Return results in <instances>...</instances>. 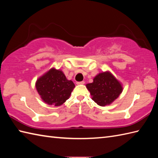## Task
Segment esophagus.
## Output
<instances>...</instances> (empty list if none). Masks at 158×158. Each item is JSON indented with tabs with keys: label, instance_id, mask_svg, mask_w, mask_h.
I'll use <instances>...</instances> for the list:
<instances>
[{
	"label": "esophagus",
	"instance_id": "1",
	"mask_svg": "<svg viewBox=\"0 0 158 158\" xmlns=\"http://www.w3.org/2000/svg\"><path fill=\"white\" fill-rule=\"evenodd\" d=\"M76 83L77 85H83L85 83V82L84 81H77Z\"/></svg>",
	"mask_w": 158,
	"mask_h": 158
}]
</instances>
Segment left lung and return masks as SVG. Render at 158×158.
I'll list each match as a JSON object with an SVG mask.
<instances>
[{
    "label": "left lung",
    "mask_w": 158,
    "mask_h": 158,
    "mask_svg": "<svg viewBox=\"0 0 158 158\" xmlns=\"http://www.w3.org/2000/svg\"><path fill=\"white\" fill-rule=\"evenodd\" d=\"M86 87L94 101L102 106L112 103L122 92V85L109 72L99 73Z\"/></svg>",
    "instance_id": "left-lung-1"
}]
</instances>
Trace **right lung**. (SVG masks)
I'll list each match as a JSON object with an SVG mask.
<instances>
[{
  "label": "right lung",
  "instance_id": "right-lung-1",
  "mask_svg": "<svg viewBox=\"0 0 158 158\" xmlns=\"http://www.w3.org/2000/svg\"><path fill=\"white\" fill-rule=\"evenodd\" d=\"M75 85L61 70L50 69L38 79L36 88L42 100L49 105L60 106L69 98Z\"/></svg>",
  "mask_w": 158,
  "mask_h": 158
}]
</instances>
